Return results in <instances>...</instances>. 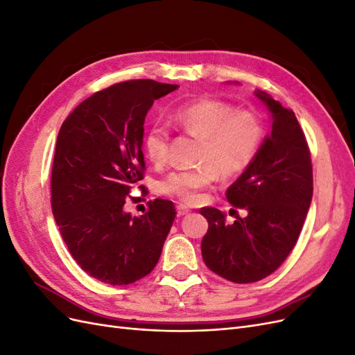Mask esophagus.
I'll list each match as a JSON object with an SVG mask.
<instances>
[{
	"instance_id": "34e87169",
	"label": "esophagus",
	"mask_w": 355,
	"mask_h": 355,
	"mask_svg": "<svg viewBox=\"0 0 355 355\" xmlns=\"http://www.w3.org/2000/svg\"><path fill=\"white\" fill-rule=\"evenodd\" d=\"M176 211H178V216L182 218V216H187V214H189L191 210L188 207H185V206H178Z\"/></svg>"
}]
</instances>
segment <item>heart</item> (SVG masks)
Wrapping results in <instances>:
<instances>
[{"label": "heart", "mask_w": 355, "mask_h": 355, "mask_svg": "<svg viewBox=\"0 0 355 355\" xmlns=\"http://www.w3.org/2000/svg\"><path fill=\"white\" fill-rule=\"evenodd\" d=\"M180 128L202 139L200 163L194 170H178L161 182L159 189L182 202L192 204L202 189L218 179L237 176L249 167L263 141L261 116L250 110H235L228 102L201 98L179 105L171 112ZM170 133L164 125L154 124L145 136V153L155 164L168 155Z\"/></svg>", "instance_id": "obj_1"}]
</instances>
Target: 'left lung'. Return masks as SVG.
<instances>
[{"label": "left lung", "mask_w": 355, "mask_h": 355, "mask_svg": "<svg viewBox=\"0 0 355 355\" xmlns=\"http://www.w3.org/2000/svg\"><path fill=\"white\" fill-rule=\"evenodd\" d=\"M254 94L271 112L272 130L227 191L228 201L247 214L230 225L218 209L200 210L209 222L201 241L204 263L240 284L262 280L286 261L313 200L311 154L295 112L262 90Z\"/></svg>", "instance_id": "obj_1"}]
</instances>
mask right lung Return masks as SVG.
<instances>
[{
	"label": "right lung",
	"mask_w": 355,
	"mask_h": 355,
	"mask_svg": "<svg viewBox=\"0 0 355 355\" xmlns=\"http://www.w3.org/2000/svg\"><path fill=\"white\" fill-rule=\"evenodd\" d=\"M179 85L130 80L90 96L63 121L51 170V210L81 270L111 286L151 272L176 218L155 198L142 216L124 210L144 179V123L154 101ZM144 191V187H139Z\"/></svg>",
	"instance_id": "1"
}]
</instances>
